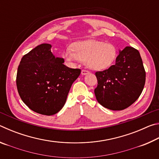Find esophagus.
I'll return each mask as SVG.
<instances>
[{"label": "esophagus", "mask_w": 159, "mask_h": 159, "mask_svg": "<svg viewBox=\"0 0 159 159\" xmlns=\"http://www.w3.org/2000/svg\"><path fill=\"white\" fill-rule=\"evenodd\" d=\"M89 74V71H87V70L83 69L82 71H81V74L82 75H86V74Z\"/></svg>", "instance_id": "1"}]
</instances>
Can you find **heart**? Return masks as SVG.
Masks as SVG:
<instances>
[{
	"label": "heart",
	"instance_id": "obj_1",
	"mask_svg": "<svg viewBox=\"0 0 159 159\" xmlns=\"http://www.w3.org/2000/svg\"><path fill=\"white\" fill-rule=\"evenodd\" d=\"M117 57V49L111 43H104L96 40H86L72 45V50L68 48L64 57L74 64L80 61L85 62L88 68L93 70L107 69L114 63Z\"/></svg>",
	"mask_w": 159,
	"mask_h": 159
}]
</instances>
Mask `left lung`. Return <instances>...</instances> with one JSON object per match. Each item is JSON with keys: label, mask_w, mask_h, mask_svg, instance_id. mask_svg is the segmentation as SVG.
<instances>
[{"label": "left lung", "mask_w": 159, "mask_h": 159, "mask_svg": "<svg viewBox=\"0 0 159 159\" xmlns=\"http://www.w3.org/2000/svg\"><path fill=\"white\" fill-rule=\"evenodd\" d=\"M96 99L102 106L114 111L133 104L143 90L146 72L138 50L125 47L109 69L97 71Z\"/></svg>", "instance_id": "1"}]
</instances>
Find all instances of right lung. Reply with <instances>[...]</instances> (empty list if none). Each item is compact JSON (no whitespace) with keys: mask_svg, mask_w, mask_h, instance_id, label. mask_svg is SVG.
Segmentation results:
<instances>
[{"mask_svg":"<svg viewBox=\"0 0 159 159\" xmlns=\"http://www.w3.org/2000/svg\"><path fill=\"white\" fill-rule=\"evenodd\" d=\"M52 45L43 43L23 56L18 66L17 90L21 100L39 114H57L65 104L72 83L80 74V69L64 64L63 58L55 57Z\"/></svg>","mask_w":159,"mask_h":159,"instance_id":"right-lung-1","label":"right lung"}]
</instances>
